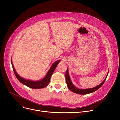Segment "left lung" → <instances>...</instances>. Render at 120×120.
<instances>
[{
  "mask_svg": "<svg viewBox=\"0 0 120 120\" xmlns=\"http://www.w3.org/2000/svg\"><path fill=\"white\" fill-rule=\"evenodd\" d=\"M108 75V73L107 75V77L105 79L104 81L100 83L99 85L98 86L94 87V88H89V89H79L78 88L76 87L72 83L71 79H70L69 74H68V69H67L66 73V82L67 84L68 85V89L72 92L75 93L76 94H90L93 92H95V91H97L98 89H99L103 85L104 83L105 82L106 78L107 77V76Z\"/></svg>",
  "mask_w": 120,
  "mask_h": 120,
  "instance_id": "8db88e82",
  "label": "left lung"
}]
</instances>
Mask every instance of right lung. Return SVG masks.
Here are the masks:
<instances>
[{
	"instance_id": "add662e5",
	"label": "right lung",
	"mask_w": 120,
	"mask_h": 120,
	"mask_svg": "<svg viewBox=\"0 0 120 120\" xmlns=\"http://www.w3.org/2000/svg\"><path fill=\"white\" fill-rule=\"evenodd\" d=\"M60 60H58L56 62H54L53 64L52 65L51 68L49 69V70L48 72L46 75L45 77L42 79L41 80H40L38 81H30L27 80V79H26L20 77L16 72V71H15L14 68L13 67V64L11 61V64L12 68L14 71V73L15 74V75L17 79L19 80L20 82H21L22 84L26 85L27 87L29 88H31L33 89H41L43 88L46 87L48 84L50 82V79L52 76V74L53 71H54L56 67H57L58 63L60 62Z\"/></svg>"
}]
</instances>
